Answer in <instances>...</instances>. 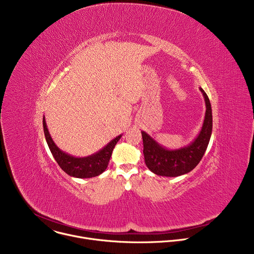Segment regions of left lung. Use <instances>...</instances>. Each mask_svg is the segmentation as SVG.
I'll use <instances>...</instances> for the list:
<instances>
[{
	"label": "left lung",
	"instance_id": "obj_1",
	"mask_svg": "<svg viewBox=\"0 0 254 254\" xmlns=\"http://www.w3.org/2000/svg\"><path fill=\"white\" fill-rule=\"evenodd\" d=\"M206 113L200 132L188 146L169 150L146 131H141L144 163L154 174L163 177H178L191 172L203 158L212 133V108L206 92L200 87Z\"/></svg>",
	"mask_w": 254,
	"mask_h": 254
}]
</instances>
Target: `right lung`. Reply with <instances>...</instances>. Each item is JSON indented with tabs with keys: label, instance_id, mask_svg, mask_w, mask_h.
<instances>
[{
	"label": "right lung",
	"instance_id": "add662e5",
	"mask_svg": "<svg viewBox=\"0 0 254 254\" xmlns=\"http://www.w3.org/2000/svg\"><path fill=\"white\" fill-rule=\"evenodd\" d=\"M43 128L46 141L48 143V147L54 157L55 161L58 163L60 168L69 176L85 179V178H92L102 174L105 169L107 168L108 162L111 160L113 151L116 147L117 142L120 140L123 134L118 135L114 139L108 142L105 147L101 150L92 154L87 157H73L63 151H61L56 143L53 141L49 130L47 128L45 117H43Z\"/></svg>",
	"mask_w": 254,
	"mask_h": 254
}]
</instances>
